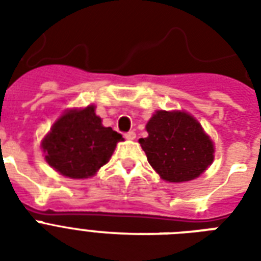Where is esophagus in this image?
<instances>
[{
    "label": "esophagus",
    "instance_id": "1",
    "mask_svg": "<svg viewBox=\"0 0 261 261\" xmlns=\"http://www.w3.org/2000/svg\"><path fill=\"white\" fill-rule=\"evenodd\" d=\"M124 137H126L127 139H135V133L134 131H128V133L124 134Z\"/></svg>",
    "mask_w": 261,
    "mask_h": 261
}]
</instances>
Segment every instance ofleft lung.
Instances as JSON below:
<instances>
[{"mask_svg":"<svg viewBox=\"0 0 261 261\" xmlns=\"http://www.w3.org/2000/svg\"><path fill=\"white\" fill-rule=\"evenodd\" d=\"M139 139L147 161L169 182L199 177L214 160V143L200 123L184 111H155Z\"/></svg>","mask_w":261,"mask_h":261,"instance_id":"8db88e82","label":"left lung"}]
</instances>
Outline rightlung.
I'll list each match as a JSON object with an SVG mask.
<instances>
[{"label":"right lung","mask_w":261,"mask_h":261,"mask_svg":"<svg viewBox=\"0 0 261 261\" xmlns=\"http://www.w3.org/2000/svg\"><path fill=\"white\" fill-rule=\"evenodd\" d=\"M122 135L104 127L94 106L67 110L43 138L47 164L62 176L87 178L110 161Z\"/></svg>","instance_id":"add662e5"}]
</instances>
